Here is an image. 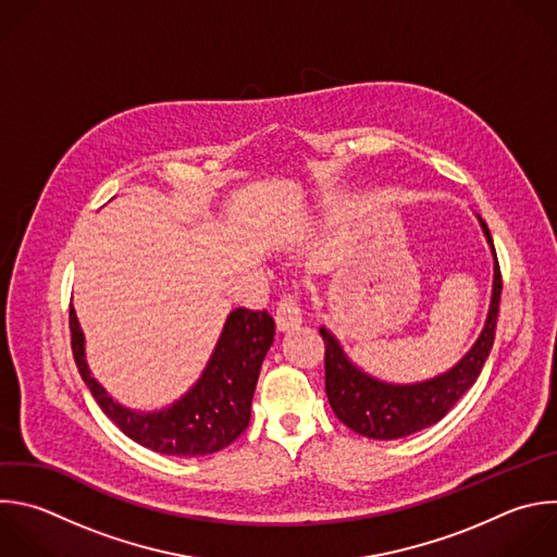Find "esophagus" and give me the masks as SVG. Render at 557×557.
Returning <instances> with one entry per match:
<instances>
[{
  "label": "esophagus",
  "instance_id": "1",
  "mask_svg": "<svg viewBox=\"0 0 557 557\" xmlns=\"http://www.w3.org/2000/svg\"><path fill=\"white\" fill-rule=\"evenodd\" d=\"M275 321H277V327L282 332L286 330H293L301 323V308L297 304V297L293 295H284L277 304V312H275Z\"/></svg>",
  "mask_w": 557,
  "mask_h": 557
}]
</instances>
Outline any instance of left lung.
<instances>
[{
    "mask_svg": "<svg viewBox=\"0 0 557 557\" xmlns=\"http://www.w3.org/2000/svg\"><path fill=\"white\" fill-rule=\"evenodd\" d=\"M494 260L492 295L483 327L470 349L446 372L420 383H387L356 364L336 334L321 325L325 341V394L334 416L369 440H403L437 424L476 383L494 343L500 301V271L487 225L476 216Z\"/></svg>",
    "mask_w": 557,
    "mask_h": 557,
    "instance_id": "8db88e82",
    "label": "left lung"
}]
</instances>
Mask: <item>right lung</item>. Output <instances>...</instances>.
I'll return each instance as SVG.
<instances>
[{
  "mask_svg": "<svg viewBox=\"0 0 557 557\" xmlns=\"http://www.w3.org/2000/svg\"><path fill=\"white\" fill-rule=\"evenodd\" d=\"M70 327L78 372L104 416L133 442L172 457L212 455L240 437L249 426L260 367L275 336V321L267 310H232L197 383L161 409L137 411L117 403L91 374L74 306Z\"/></svg>",
  "mask_w": 557,
  "mask_h": 557,
  "instance_id": "add662e5",
  "label": "right lung"
}]
</instances>
